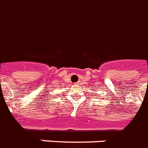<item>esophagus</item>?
<instances>
[{
    "label": "esophagus",
    "mask_w": 148,
    "mask_h": 148,
    "mask_svg": "<svg viewBox=\"0 0 148 148\" xmlns=\"http://www.w3.org/2000/svg\"><path fill=\"white\" fill-rule=\"evenodd\" d=\"M79 84H80V82H77L76 85H79Z\"/></svg>",
    "instance_id": "34e87169"
}]
</instances>
